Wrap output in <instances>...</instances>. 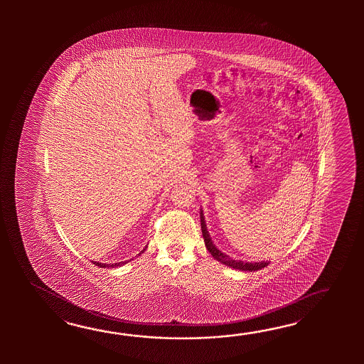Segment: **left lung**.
Wrapping results in <instances>:
<instances>
[{
	"mask_svg": "<svg viewBox=\"0 0 364 364\" xmlns=\"http://www.w3.org/2000/svg\"><path fill=\"white\" fill-rule=\"evenodd\" d=\"M200 223H201V232H203V238H204V243H205V247L209 251V254L213 256L216 260H218L220 263L225 264L230 268L234 269H240V271H259L264 267H267L269 262H259V263H245V262H240V260H232L230 256L225 255L224 252H221L220 250H217L216 246L213 245V242L209 237L208 232H207V226H205V221H204V215H203V210L200 212Z\"/></svg>",
	"mask_w": 364,
	"mask_h": 364,
	"instance_id": "1",
	"label": "left lung"
}]
</instances>
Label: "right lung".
Returning a JSON list of instances; mask_svg holds the SVG:
<instances>
[{
	"label": "right lung",
	"instance_id": "add662e5",
	"mask_svg": "<svg viewBox=\"0 0 364 364\" xmlns=\"http://www.w3.org/2000/svg\"><path fill=\"white\" fill-rule=\"evenodd\" d=\"M144 251V250H143ZM141 251V252H143ZM140 252V254H141ZM126 263V262H119V263H113V264H104V263H96V262H93L95 265H97V267H100V268H109V267H113V268H116V267H119V265H122V264Z\"/></svg>",
	"mask_w": 364,
	"mask_h": 364
}]
</instances>
